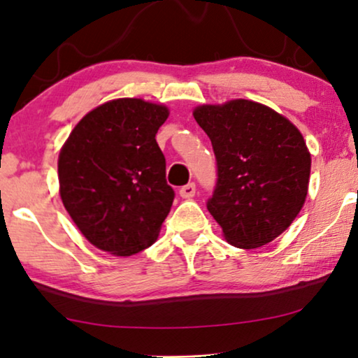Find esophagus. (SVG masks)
Wrapping results in <instances>:
<instances>
[{"mask_svg":"<svg viewBox=\"0 0 358 358\" xmlns=\"http://www.w3.org/2000/svg\"><path fill=\"white\" fill-rule=\"evenodd\" d=\"M179 194L182 199H192L195 195V184L189 182L187 185H184V187H180Z\"/></svg>","mask_w":358,"mask_h":358,"instance_id":"esophagus-1","label":"esophagus"}]
</instances>
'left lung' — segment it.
Masks as SVG:
<instances>
[{"instance_id":"8db88e82","label":"left lung","mask_w":358,"mask_h":358,"mask_svg":"<svg viewBox=\"0 0 358 358\" xmlns=\"http://www.w3.org/2000/svg\"><path fill=\"white\" fill-rule=\"evenodd\" d=\"M212 141L217 187L207 208L229 244L261 248L293 223L305 203L311 155L300 130L271 107L248 99L195 107Z\"/></svg>"}]
</instances>
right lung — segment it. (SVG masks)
I'll return each mask as SVG.
<instances>
[{"mask_svg":"<svg viewBox=\"0 0 358 358\" xmlns=\"http://www.w3.org/2000/svg\"><path fill=\"white\" fill-rule=\"evenodd\" d=\"M168 107L124 97L83 117L58 156L60 197L97 249L131 256L158 239L174 190L156 134Z\"/></svg>","mask_w":358,"mask_h":358,"instance_id":"right-lung-1","label":"right lung"}]
</instances>
